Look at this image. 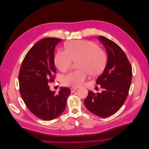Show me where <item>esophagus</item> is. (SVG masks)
Returning <instances> with one entry per match:
<instances>
[{"mask_svg":"<svg viewBox=\"0 0 149 149\" xmlns=\"http://www.w3.org/2000/svg\"><path fill=\"white\" fill-rule=\"evenodd\" d=\"M77 89H78V88L72 87V88H71V93H73V92H74V91H76V90H77Z\"/></svg>","mask_w":149,"mask_h":149,"instance_id":"1","label":"esophagus"}]
</instances>
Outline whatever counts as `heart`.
Returning <instances> with one entry per match:
<instances>
[{"instance_id":"heart-1","label":"heart","mask_w":149,"mask_h":149,"mask_svg":"<svg viewBox=\"0 0 149 149\" xmlns=\"http://www.w3.org/2000/svg\"><path fill=\"white\" fill-rule=\"evenodd\" d=\"M78 61L79 68L67 74L64 85L73 87L82 86L89 74L96 75L105 68L107 55L97 45L88 40H71L65 44V50H59L55 56V64L62 73H66L73 61Z\"/></svg>"}]
</instances>
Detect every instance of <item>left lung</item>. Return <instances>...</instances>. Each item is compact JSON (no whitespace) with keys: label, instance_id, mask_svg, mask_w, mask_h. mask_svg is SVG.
Here are the masks:
<instances>
[{"label":"left lung","instance_id":"obj_1","mask_svg":"<svg viewBox=\"0 0 149 149\" xmlns=\"http://www.w3.org/2000/svg\"><path fill=\"white\" fill-rule=\"evenodd\" d=\"M107 53V62L96 84L103 91L100 93L89 91L84 101L87 109L101 118H107L118 112L129 94L132 70L128 58L122 48L112 40L99 37Z\"/></svg>","mask_w":149,"mask_h":149}]
</instances>
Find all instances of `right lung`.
I'll return each instance as SVG.
<instances>
[{"instance_id":"add662e5","label":"right lung","mask_w":149,"mask_h":149,"mask_svg":"<svg viewBox=\"0 0 149 149\" xmlns=\"http://www.w3.org/2000/svg\"><path fill=\"white\" fill-rule=\"evenodd\" d=\"M61 40L45 38L35 44L25 55L19 74L22 100L31 113L45 120L54 119L64 111L71 93L65 87L55 93L50 91L48 84L56 76L54 51Z\"/></svg>"}]
</instances>
